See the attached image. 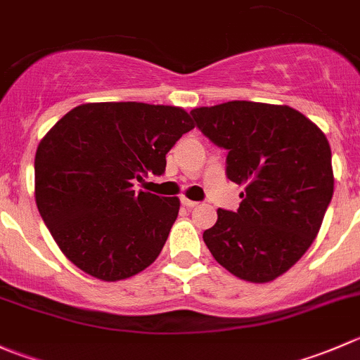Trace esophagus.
<instances>
[{
  "label": "esophagus",
  "mask_w": 360,
  "mask_h": 360,
  "mask_svg": "<svg viewBox=\"0 0 360 360\" xmlns=\"http://www.w3.org/2000/svg\"><path fill=\"white\" fill-rule=\"evenodd\" d=\"M181 204H183L184 207H188V209H193V207H197V205H198V202H195V200H190V198L183 197V198H181Z\"/></svg>",
  "instance_id": "1"
}]
</instances>
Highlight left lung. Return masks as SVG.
Instances as JSON below:
<instances>
[{
    "label": "left lung",
    "mask_w": 360,
    "mask_h": 360,
    "mask_svg": "<svg viewBox=\"0 0 360 360\" xmlns=\"http://www.w3.org/2000/svg\"><path fill=\"white\" fill-rule=\"evenodd\" d=\"M226 149V177L244 184L236 212L218 209L204 243L219 265L251 283L276 280L308 251L334 191L330 146L299 110L236 100L191 110Z\"/></svg>",
    "instance_id": "1"
}]
</instances>
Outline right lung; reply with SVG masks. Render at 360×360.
Instances as JSON below:
<instances>
[{"mask_svg":"<svg viewBox=\"0 0 360 360\" xmlns=\"http://www.w3.org/2000/svg\"><path fill=\"white\" fill-rule=\"evenodd\" d=\"M179 107L84 103L38 144L34 198L58 246L80 271L117 281L156 260L179 198L139 191L134 181L165 172V155L193 130Z\"/></svg>","mask_w":360,"mask_h":360,"instance_id":"add662e5","label":"right lung"}]
</instances>
